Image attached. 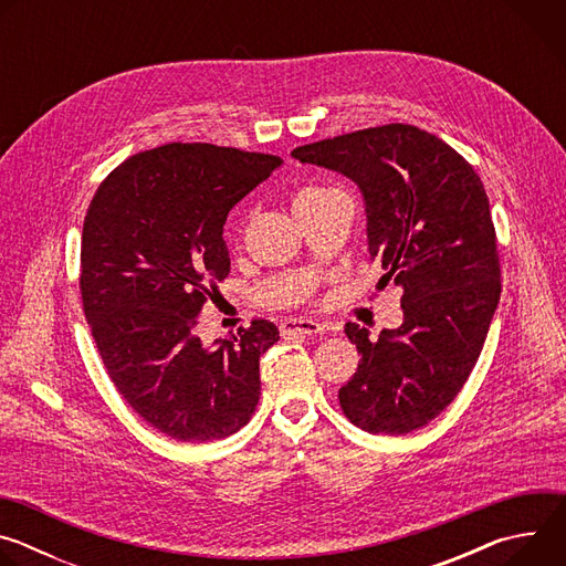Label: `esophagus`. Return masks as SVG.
<instances>
[{"instance_id": "obj_1", "label": "esophagus", "mask_w": 566, "mask_h": 566, "mask_svg": "<svg viewBox=\"0 0 566 566\" xmlns=\"http://www.w3.org/2000/svg\"><path fill=\"white\" fill-rule=\"evenodd\" d=\"M280 332L284 338L291 336H315L325 332V327L319 325L317 319H306V317H295V319H286L280 325Z\"/></svg>"}]
</instances>
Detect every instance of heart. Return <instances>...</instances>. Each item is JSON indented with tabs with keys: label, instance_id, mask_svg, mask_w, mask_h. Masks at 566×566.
Masks as SVG:
<instances>
[{
	"label": "heart",
	"instance_id": "b5f03b06",
	"mask_svg": "<svg viewBox=\"0 0 566 566\" xmlns=\"http://www.w3.org/2000/svg\"><path fill=\"white\" fill-rule=\"evenodd\" d=\"M322 192H327L325 188H306V190H302L297 197H295V201L297 199H306V197H315V195H322Z\"/></svg>",
	"mask_w": 566,
	"mask_h": 566
}]
</instances>
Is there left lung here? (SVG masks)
I'll use <instances>...</instances> for the list:
<instances>
[{
  "instance_id": "left-lung-1",
  "label": "left lung",
  "mask_w": 566,
  "mask_h": 566,
  "mask_svg": "<svg viewBox=\"0 0 566 566\" xmlns=\"http://www.w3.org/2000/svg\"><path fill=\"white\" fill-rule=\"evenodd\" d=\"M300 164L352 179L365 201L369 258L402 289V325L347 322L360 363L338 398L371 434H408L439 417L468 380L500 304L489 195L468 160L415 125L391 123L295 147Z\"/></svg>"
}]
</instances>
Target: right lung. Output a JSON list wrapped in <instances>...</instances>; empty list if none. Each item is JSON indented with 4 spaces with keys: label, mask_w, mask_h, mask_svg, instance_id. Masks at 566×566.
Listing matches in <instances>:
<instances>
[{
    "label": "right lung",
    "mask_w": 566,
    "mask_h": 566,
    "mask_svg": "<svg viewBox=\"0 0 566 566\" xmlns=\"http://www.w3.org/2000/svg\"><path fill=\"white\" fill-rule=\"evenodd\" d=\"M280 166L271 154L170 143L127 158L90 203L80 291L92 336L132 410L177 441L230 437L255 412L277 327L253 319L212 345L195 327L230 273V208Z\"/></svg>",
    "instance_id": "1"
}]
</instances>
